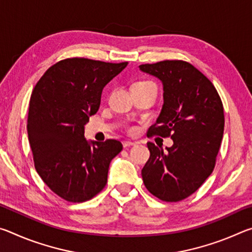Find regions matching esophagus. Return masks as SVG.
<instances>
[{
	"label": "esophagus",
	"instance_id": "34e87169",
	"mask_svg": "<svg viewBox=\"0 0 252 252\" xmlns=\"http://www.w3.org/2000/svg\"><path fill=\"white\" fill-rule=\"evenodd\" d=\"M123 147L125 148H127V147H132V146H135L136 142H132V141H123L122 142Z\"/></svg>",
	"mask_w": 252,
	"mask_h": 252
}]
</instances>
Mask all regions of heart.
Listing matches in <instances>:
<instances>
[{"instance_id":"b5f03b06","label":"heart","mask_w":252,"mask_h":252,"mask_svg":"<svg viewBox=\"0 0 252 252\" xmlns=\"http://www.w3.org/2000/svg\"><path fill=\"white\" fill-rule=\"evenodd\" d=\"M147 82H148V81H147ZM138 83H144V82H138Z\"/></svg>"}]
</instances>
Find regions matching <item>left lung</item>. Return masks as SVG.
I'll return each mask as SVG.
<instances>
[{
    "label": "left lung",
    "mask_w": 252,
    "mask_h": 252,
    "mask_svg": "<svg viewBox=\"0 0 252 252\" xmlns=\"http://www.w3.org/2000/svg\"><path fill=\"white\" fill-rule=\"evenodd\" d=\"M163 85V105L149 134L171 136L172 147L148 142L142 169L147 189L162 201L177 202L197 191L216 164L223 135V106L216 88L193 65L167 60L140 65Z\"/></svg>",
    "instance_id": "left-lung-1"
}]
</instances>
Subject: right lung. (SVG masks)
<instances>
[{
	"label": "right lung",
	"mask_w": 252,
	"mask_h": 252,
	"mask_svg": "<svg viewBox=\"0 0 252 252\" xmlns=\"http://www.w3.org/2000/svg\"><path fill=\"white\" fill-rule=\"evenodd\" d=\"M126 65L62 60L33 89L27 127L34 165L45 185L66 201L83 202L99 193L111 160L122 150L117 140L88 141L84 126L99 110L103 88Z\"/></svg>",
	"instance_id": "1"
}]
</instances>
